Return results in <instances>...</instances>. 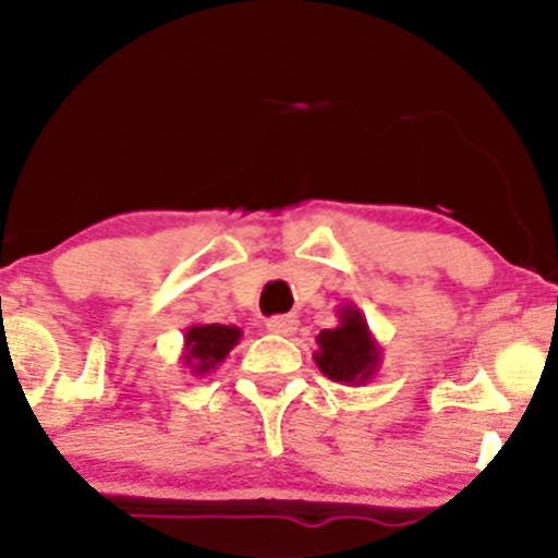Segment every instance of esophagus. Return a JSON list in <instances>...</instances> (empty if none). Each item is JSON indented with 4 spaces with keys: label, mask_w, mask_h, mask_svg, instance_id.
Wrapping results in <instances>:
<instances>
[{
    "label": "esophagus",
    "mask_w": 558,
    "mask_h": 558,
    "mask_svg": "<svg viewBox=\"0 0 558 558\" xmlns=\"http://www.w3.org/2000/svg\"><path fill=\"white\" fill-rule=\"evenodd\" d=\"M299 319L293 315H280V317H270L267 319V330L275 332V336H291L296 330Z\"/></svg>",
    "instance_id": "1"
}]
</instances>
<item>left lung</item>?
I'll list each match as a JSON object with an SVG mask.
<instances>
[{
    "instance_id": "left-lung-1",
    "label": "left lung",
    "mask_w": 558,
    "mask_h": 558,
    "mask_svg": "<svg viewBox=\"0 0 558 558\" xmlns=\"http://www.w3.org/2000/svg\"><path fill=\"white\" fill-rule=\"evenodd\" d=\"M383 349L375 341L360 306L343 304L336 328L319 330L315 364L319 373L343 386H364L377 375Z\"/></svg>"
}]
</instances>
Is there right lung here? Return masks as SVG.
Here are the masks:
<instances>
[{"label":"right lung","instance_id":"1","mask_svg":"<svg viewBox=\"0 0 558 558\" xmlns=\"http://www.w3.org/2000/svg\"><path fill=\"white\" fill-rule=\"evenodd\" d=\"M241 341V328L235 325H191L183 336V364L191 369V375L204 377L213 373L217 364L226 362L235 343Z\"/></svg>","mask_w":558,"mask_h":558}]
</instances>
